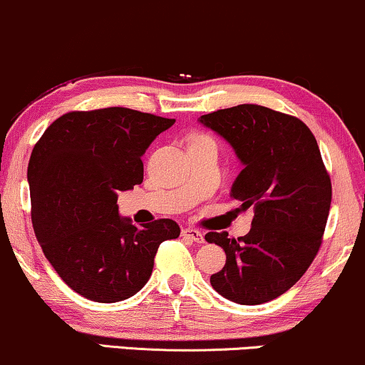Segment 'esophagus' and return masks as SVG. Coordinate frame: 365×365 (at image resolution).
I'll return each mask as SVG.
<instances>
[{"label": "esophagus", "instance_id": "obj_1", "mask_svg": "<svg viewBox=\"0 0 365 365\" xmlns=\"http://www.w3.org/2000/svg\"><path fill=\"white\" fill-rule=\"evenodd\" d=\"M182 234H183V236H185V237L190 239V241H193V242H198V244H204V242H205L204 234H202L200 230H197V229H192V227L182 229Z\"/></svg>", "mask_w": 365, "mask_h": 365}]
</instances>
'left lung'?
<instances>
[{
  "instance_id": "8db88e82",
  "label": "left lung",
  "mask_w": 365,
  "mask_h": 365,
  "mask_svg": "<svg viewBox=\"0 0 365 365\" xmlns=\"http://www.w3.org/2000/svg\"><path fill=\"white\" fill-rule=\"evenodd\" d=\"M198 123L232 146L242 170L230 197L241 202L237 210L255 212L244 237L205 236L225 252L212 288L239 305L271 302L305 274L324 236L331 183L315 136L298 118L257 104L204 114Z\"/></svg>"
}]
</instances>
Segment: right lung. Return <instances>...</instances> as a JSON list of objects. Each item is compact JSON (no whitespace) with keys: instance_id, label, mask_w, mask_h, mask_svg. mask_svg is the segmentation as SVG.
I'll list each match as a JSON object with an SVG mask.
<instances>
[{"instance_id":"1","label":"right lung","mask_w":365,"mask_h":365,"mask_svg":"<svg viewBox=\"0 0 365 365\" xmlns=\"http://www.w3.org/2000/svg\"><path fill=\"white\" fill-rule=\"evenodd\" d=\"M173 124L128 108L73 110L55 119L31 151L36 241L66 284L92 302L136 294L160 244L180 236L172 219L136 227L118 210V193L143 182L141 156Z\"/></svg>"}]
</instances>
